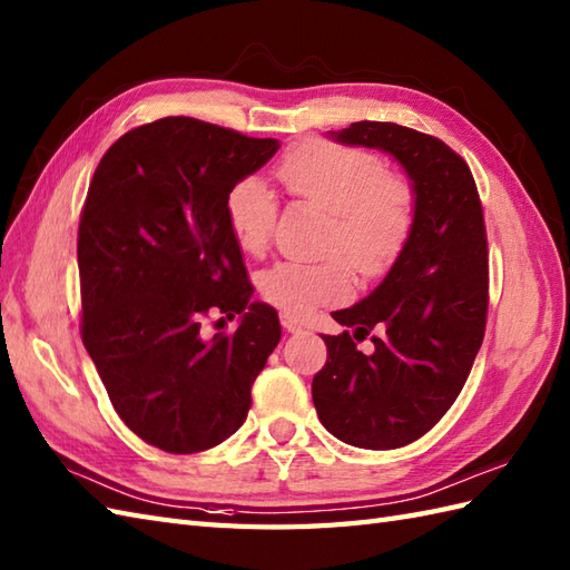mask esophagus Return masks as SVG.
<instances>
[{"label": "esophagus", "instance_id": "1", "mask_svg": "<svg viewBox=\"0 0 570 570\" xmlns=\"http://www.w3.org/2000/svg\"><path fill=\"white\" fill-rule=\"evenodd\" d=\"M282 325H284L286 333H301V330H303V323L298 321V317L288 315V313H282Z\"/></svg>", "mask_w": 570, "mask_h": 570}]
</instances>
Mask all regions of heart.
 Listing matches in <instances>:
<instances>
[{
	"label": "heart",
	"mask_w": 570,
	"mask_h": 570,
	"mask_svg": "<svg viewBox=\"0 0 570 570\" xmlns=\"http://www.w3.org/2000/svg\"><path fill=\"white\" fill-rule=\"evenodd\" d=\"M276 177L298 202L325 210L330 223L323 249L345 257L364 282L381 279L403 255L415 228V191L405 179L389 175L379 155L308 140L284 157ZM225 216L237 245L257 255L272 235L274 194L262 179L245 177L225 198ZM350 288V269L337 257L279 262L259 279L264 301L294 317L345 298Z\"/></svg>",
	"instance_id": "heart-1"
}]
</instances>
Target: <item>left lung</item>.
I'll return each instance as SVG.
<instances>
[{
    "instance_id": "obj_1",
    "label": "left lung",
    "mask_w": 570,
    "mask_h": 570,
    "mask_svg": "<svg viewBox=\"0 0 570 570\" xmlns=\"http://www.w3.org/2000/svg\"><path fill=\"white\" fill-rule=\"evenodd\" d=\"M342 145L389 153L415 191V228L383 282L323 335L327 362L313 379L323 428L360 449H399L442 420L481 350L488 313V243L469 165L420 130L360 121L330 130ZM374 332L373 336L371 333ZM373 336L364 355L355 342Z\"/></svg>"
}]
</instances>
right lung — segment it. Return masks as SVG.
<instances>
[{
    "label": "right lung",
    "instance_id": "add662e5",
    "mask_svg": "<svg viewBox=\"0 0 570 570\" xmlns=\"http://www.w3.org/2000/svg\"><path fill=\"white\" fill-rule=\"evenodd\" d=\"M276 150V138L167 116L118 138L89 184L82 342L118 417L163 452L196 454L240 430L282 340L225 216L230 189ZM210 309L242 317L233 336L200 335Z\"/></svg>",
    "mask_w": 570,
    "mask_h": 570
}]
</instances>
